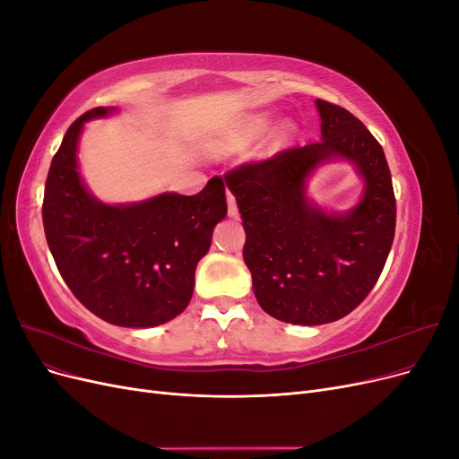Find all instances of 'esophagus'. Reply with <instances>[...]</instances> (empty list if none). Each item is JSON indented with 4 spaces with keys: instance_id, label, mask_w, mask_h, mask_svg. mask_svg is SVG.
I'll return each mask as SVG.
<instances>
[{
    "instance_id": "1",
    "label": "esophagus",
    "mask_w": 459,
    "mask_h": 459,
    "mask_svg": "<svg viewBox=\"0 0 459 459\" xmlns=\"http://www.w3.org/2000/svg\"><path fill=\"white\" fill-rule=\"evenodd\" d=\"M228 214L231 218H235L239 214V208H238V203H235V197L231 195V191H228Z\"/></svg>"
}]
</instances>
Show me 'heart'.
<instances>
[{
	"label": "heart",
	"mask_w": 459,
	"mask_h": 459,
	"mask_svg": "<svg viewBox=\"0 0 459 459\" xmlns=\"http://www.w3.org/2000/svg\"><path fill=\"white\" fill-rule=\"evenodd\" d=\"M268 115H248L238 122H233L231 126L224 128L220 134H216L212 140L208 142L206 149L211 155H233V152H239L251 143H255L258 137L268 132ZM290 135H293V126H290L289 122H283L281 126L275 130L272 145L275 149L281 147Z\"/></svg>",
	"instance_id": "heart-1"
}]
</instances>
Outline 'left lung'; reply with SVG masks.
I'll return each instance as SVG.
<instances>
[{
  "label": "left lung",
  "instance_id": "1",
  "mask_svg": "<svg viewBox=\"0 0 459 459\" xmlns=\"http://www.w3.org/2000/svg\"><path fill=\"white\" fill-rule=\"evenodd\" d=\"M316 108L319 142L226 176L247 233L255 297L264 312L295 325L351 314L377 283L396 228L383 147L346 108L322 100ZM333 160L351 161L365 182L363 197L344 213H327L307 195L309 176Z\"/></svg>",
  "mask_w": 459,
  "mask_h": 459
}]
</instances>
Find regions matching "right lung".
<instances>
[{"label":"right lung","instance_id":"1","mask_svg":"<svg viewBox=\"0 0 459 459\" xmlns=\"http://www.w3.org/2000/svg\"><path fill=\"white\" fill-rule=\"evenodd\" d=\"M115 113L117 107L91 108L66 130L41 216L65 283L90 312L120 327H155L187 308L197 262L228 214L226 187L212 178L197 195L164 191L124 204L91 195L80 174V134L88 120Z\"/></svg>","mask_w":459,"mask_h":459}]
</instances>
